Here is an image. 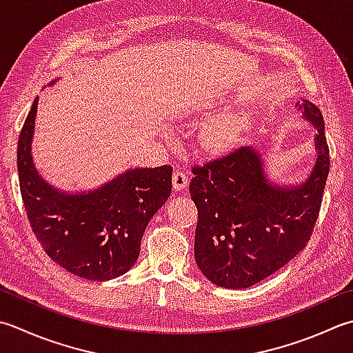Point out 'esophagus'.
Returning <instances> with one entry per match:
<instances>
[{
	"mask_svg": "<svg viewBox=\"0 0 353 353\" xmlns=\"http://www.w3.org/2000/svg\"><path fill=\"white\" fill-rule=\"evenodd\" d=\"M186 185H188V174L183 171H176L174 174H172V186H174V190H185Z\"/></svg>",
	"mask_w": 353,
	"mask_h": 353,
	"instance_id": "esophagus-1",
	"label": "esophagus"
}]
</instances>
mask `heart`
<instances>
[{
	"mask_svg": "<svg viewBox=\"0 0 353 353\" xmlns=\"http://www.w3.org/2000/svg\"><path fill=\"white\" fill-rule=\"evenodd\" d=\"M245 127V117L241 113H231L211 123L205 130L203 145L214 153L230 150L237 142L239 134Z\"/></svg>",
	"mask_w": 353,
	"mask_h": 353,
	"instance_id": "heart-1",
	"label": "heart"
}]
</instances>
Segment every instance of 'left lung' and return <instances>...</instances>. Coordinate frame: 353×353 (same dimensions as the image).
I'll list each match as a JSON object with an SVG mask.
<instances>
[{
  "mask_svg": "<svg viewBox=\"0 0 353 353\" xmlns=\"http://www.w3.org/2000/svg\"><path fill=\"white\" fill-rule=\"evenodd\" d=\"M296 105L316 130V161L305 182L274 185L252 145L192 168L196 263L220 288L243 289L269 277L312 236L329 174V147L320 108L306 99Z\"/></svg>",
  "mask_w": 353,
  "mask_h": 353,
  "instance_id": "1",
  "label": "left lung"
}]
</instances>
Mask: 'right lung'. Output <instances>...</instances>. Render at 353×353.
I'll use <instances>...</instances> for the list:
<instances>
[{
  "label": "right lung",
  "mask_w": 353,
  "mask_h": 353,
  "mask_svg": "<svg viewBox=\"0 0 353 353\" xmlns=\"http://www.w3.org/2000/svg\"><path fill=\"white\" fill-rule=\"evenodd\" d=\"M37 110L38 98L19 133L17 159L21 196L34 236L48 257L78 277H121L134 266L148 222L171 194L172 168L127 170L92 191H59L33 163Z\"/></svg>",
  "instance_id": "obj_1"
}]
</instances>
